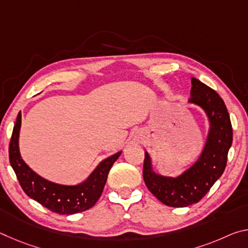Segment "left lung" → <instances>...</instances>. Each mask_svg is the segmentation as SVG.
Returning <instances> with one entry per match:
<instances>
[{
  "mask_svg": "<svg viewBox=\"0 0 248 248\" xmlns=\"http://www.w3.org/2000/svg\"><path fill=\"white\" fill-rule=\"evenodd\" d=\"M189 102L203 108L210 121V131L200 157L177 178L155 174L145 152L143 179L149 190L169 207L182 208L197 203L223 174L232 145L233 129L225 104L215 90L191 78Z\"/></svg>",
  "mask_w": 248,
  "mask_h": 248,
  "instance_id": "left-lung-1",
  "label": "left lung"
}]
</instances>
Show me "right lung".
<instances>
[{"label":"right lung","mask_w":248,"mask_h":248,"mask_svg":"<svg viewBox=\"0 0 248 248\" xmlns=\"http://www.w3.org/2000/svg\"><path fill=\"white\" fill-rule=\"evenodd\" d=\"M20 124L22 114L19 111L10 141L8 157L25 194L59 215H74L93 207L104 190L109 170L121 152L104 159L82 184L77 186L54 184L37 175L20 157L18 149Z\"/></svg>","instance_id":"add662e5"}]
</instances>
